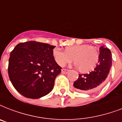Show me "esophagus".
Here are the masks:
<instances>
[{
	"label": "esophagus",
	"instance_id": "obj_1",
	"mask_svg": "<svg viewBox=\"0 0 122 122\" xmlns=\"http://www.w3.org/2000/svg\"><path fill=\"white\" fill-rule=\"evenodd\" d=\"M68 71H69V70H67V69L63 68L62 70H61V72H62V73H64V74H66V73H68Z\"/></svg>",
	"mask_w": 122,
	"mask_h": 122
}]
</instances>
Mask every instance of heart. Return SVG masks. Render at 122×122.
<instances>
[{
	"label": "heart",
	"mask_w": 122,
	"mask_h": 122,
	"mask_svg": "<svg viewBox=\"0 0 122 122\" xmlns=\"http://www.w3.org/2000/svg\"><path fill=\"white\" fill-rule=\"evenodd\" d=\"M52 55L56 62L61 66L71 63L73 59L75 63L81 71L92 70L99 59L98 49L88 44L70 46L66 48L65 51L54 48Z\"/></svg>",
	"instance_id": "obj_1"
}]
</instances>
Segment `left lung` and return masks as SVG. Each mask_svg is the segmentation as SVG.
<instances>
[{
    "mask_svg": "<svg viewBox=\"0 0 122 122\" xmlns=\"http://www.w3.org/2000/svg\"><path fill=\"white\" fill-rule=\"evenodd\" d=\"M98 64L94 70L89 73L79 74L73 86L83 92H93L98 91L105 84L112 66V57L110 50L104 46L99 49Z\"/></svg>",
    "mask_w": 122,
    "mask_h": 122,
    "instance_id": "left-lung-1",
    "label": "left lung"
}]
</instances>
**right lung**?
Here are the masks:
<instances>
[{
	"mask_svg": "<svg viewBox=\"0 0 122 122\" xmlns=\"http://www.w3.org/2000/svg\"><path fill=\"white\" fill-rule=\"evenodd\" d=\"M55 46L30 41L18 44L10 54L8 74L12 85L23 96L38 99L53 89L61 73L52 55Z\"/></svg>",
	"mask_w": 122,
	"mask_h": 122,
	"instance_id": "1",
	"label": "right lung"
}]
</instances>
